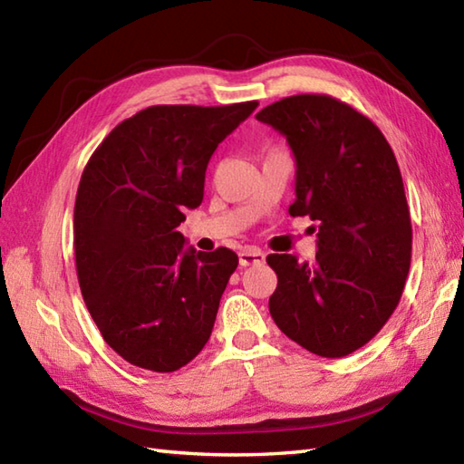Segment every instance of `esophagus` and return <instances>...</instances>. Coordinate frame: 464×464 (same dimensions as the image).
<instances>
[{
    "label": "esophagus",
    "mask_w": 464,
    "mask_h": 464,
    "mask_svg": "<svg viewBox=\"0 0 464 464\" xmlns=\"http://www.w3.org/2000/svg\"><path fill=\"white\" fill-rule=\"evenodd\" d=\"M239 263L243 267H249V265H261L265 263V253L257 249H243L239 253Z\"/></svg>",
    "instance_id": "esophagus-1"
}]
</instances>
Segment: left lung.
Returning a JSON list of instances; mask_svg holds the SVG:
<instances>
[{"mask_svg": "<svg viewBox=\"0 0 464 464\" xmlns=\"http://www.w3.org/2000/svg\"><path fill=\"white\" fill-rule=\"evenodd\" d=\"M257 120L287 137L297 161L293 217L317 221L313 263L273 253L277 327L319 357L367 344L395 313L411 267L412 227L399 163L367 115L324 93L285 97Z\"/></svg>", "mask_w": 464, "mask_h": 464, "instance_id": "left-lung-1", "label": "left lung"}]
</instances>
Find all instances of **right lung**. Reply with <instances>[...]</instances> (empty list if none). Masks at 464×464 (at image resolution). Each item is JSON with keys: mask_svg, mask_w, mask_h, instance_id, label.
Segmentation results:
<instances>
[{"mask_svg": "<svg viewBox=\"0 0 464 464\" xmlns=\"http://www.w3.org/2000/svg\"><path fill=\"white\" fill-rule=\"evenodd\" d=\"M257 105H151L117 125L85 165L73 211L77 279L105 343L135 367L173 372L211 337L239 257L183 249L175 229L185 207L203 201L217 145Z\"/></svg>", "mask_w": 464, "mask_h": 464, "instance_id": "1", "label": "right lung"}]
</instances>
